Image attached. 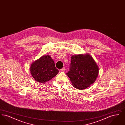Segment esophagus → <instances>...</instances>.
Returning a JSON list of instances; mask_svg holds the SVG:
<instances>
[{"mask_svg": "<svg viewBox=\"0 0 125 125\" xmlns=\"http://www.w3.org/2000/svg\"><path fill=\"white\" fill-rule=\"evenodd\" d=\"M60 70H61V71H64L65 70V67H63L62 69H60Z\"/></svg>", "mask_w": 125, "mask_h": 125, "instance_id": "1", "label": "esophagus"}]
</instances>
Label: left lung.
<instances>
[{
  "mask_svg": "<svg viewBox=\"0 0 125 125\" xmlns=\"http://www.w3.org/2000/svg\"><path fill=\"white\" fill-rule=\"evenodd\" d=\"M98 67L89 54L72 56L69 71L66 73L73 86L83 89L93 84L98 76Z\"/></svg>",
  "mask_w": 125,
  "mask_h": 125,
  "instance_id": "8db88e82",
  "label": "left lung"
}]
</instances>
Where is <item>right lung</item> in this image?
Returning a JSON list of instances; mask_svg holds the SVG:
<instances>
[{"label":"right lung","mask_w":125,"mask_h":125,"mask_svg":"<svg viewBox=\"0 0 125 125\" xmlns=\"http://www.w3.org/2000/svg\"><path fill=\"white\" fill-rule=\"evenodd\" d=\"M30 69L32 77L36 82L41 83L51 80L59 73L53 60L49 55L43 56L33 62Z\"/></svg>","instance_id":"obj_1"}]
</instances>
